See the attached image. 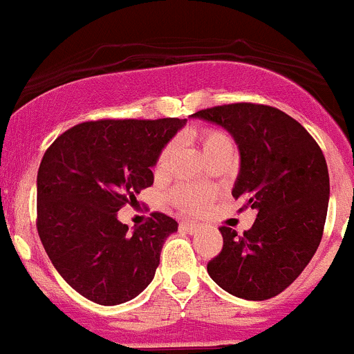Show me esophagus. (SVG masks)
Masks as SVG:
<instances>
[{
	"mask_svg": "<svg viewBox=\"0 0 354 354\" xmlns=\"http://www.w3.org/2000/svg\"><path fill=\"white\" fill-rule=\"evenodd\" d=\"M181 227H183L188 234H196L201 230L199 223H194V222H181Z\"/></svg>",
	"mask_w": 354,
	"mask_h": 354,
	"instance_id": "1",
	"label": "esophagus"
}]
</instances>
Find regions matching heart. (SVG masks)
Returning <instances> with one entry per match:
<instances>
[{
    "label": "heart",
    "instance_id": "heart-1",
    "mask_svg": "<svg viewBox=\"0 0 354 354\" xmlns=\"http://www.w3.org/2000/svg\"><path fill=\"white\" fill-rule=\"evenodd\" d=\"M197 140L201 141V147H203L204 155H211L214 151L222 150V148L234 147L232 140L227 132L220 131V129L207 127L203 129V131L197 132ZM173 157V145H166L162 148V151L158 153L157 162H155V171L157 173H162L169 166V160ZM171 199L176 206L183 207L187 211H201L207 203V194L204 190H199V188L192 187H178L173 194H171Z\"/></svg>",
    "mask_w": 354,
    "mask_h": 354
}]
</instances>
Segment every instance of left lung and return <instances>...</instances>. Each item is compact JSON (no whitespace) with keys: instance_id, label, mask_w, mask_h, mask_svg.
Here are the masks:
<instances>
[{"instance_id":"1","label":"left lung","mask_w":354,"mask_h":354,"mask_svg":"<svg viewBox=\"0 0 354 354\" xmlns=\"http://www.w3.org/2000/svg\"><path fill=\"white\" fill-rule=\"evenodd\" d=\"M192 117L222 125L239 147L232 197L257 211L250 230L220 227L223 248L207 274L225 292L266 300L295 281L316 253L330 196L325 155L290 115L267 104L232 102Z\"/></svg>"}]
</instances>
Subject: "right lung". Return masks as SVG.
I'll list each match as a JSON object with an SVG mask.
<instances>
[{"label":"right lung","instance_id":"add662e5","mask_svg":"<svg viewBox=\"0 0 354 354\" xmlns=\"http://www.w3.org/2000/svg\"><path fill=\"white\" fill-rule=\"evenodd\" d=\"M180 118H101L77 124L47 148L36 180V229L64 281L85 299L117 306L140 295L178 222L153 211L134 232L117 211L153 185L151 167Z\"/></svg>","mask_w":354,"mask_h":354}]
</instances>
